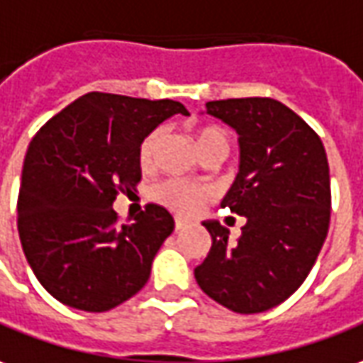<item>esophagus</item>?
I'll use <instances>...</instances> for the list:
<instances>
[{"mask_svg":"<svg viewBox=\"0 0 363 363\" xmlns=\"http://www.w3.org/2000/svg\"><path fill=\"white\" fill-rule=\"evenodd\" d=\"M186 227H187L186 221H184V219H179V217H177V219H176V231H182V229H186Z\"/></svg>","mask_w":363,"mask_h":363,"instance_id":"obj_1","label":"esophagus"}]
</instances>
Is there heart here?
Masks as SVG:
<instances>
[{"mask_svg": "<svg viewBox=\"0 0 363 363\" xmlns=\"http://www.w3.org/2000/svg\"><path fill=\"white\" fill-rule=\"evenodd\" d=\"M197 150L201 152L207 146H211L219 140H227L225 132L217 126H197L194 130ZM157 144H160V132H150L146 138L142 140L138 148V162L142 167H152L154 157H156ZM211 196L207 187L194 186L182 179H169L164 182L162 186L154 189V199L157 203L166 206L167 209L176 211L179 215H194L199 211V207L206 203Z\"/></svg>", "mask_w": 363, "mask_h": 363, "instance_id": "heart-1", "label": "heart"}]
</instances>
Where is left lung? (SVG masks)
<instances>
[{
	"mask_svg": "<svg viewBox=\"0 0 363 363\" xmlns=\"http://www.w3.org/2000/svg\"><path fill=\"white\" fill-rule=\"evenodd\" d=\"M207 114L239 134V174L221 201L247 223L229 241L219 221L196 281L209 298L239 314L284 302L318 259L330 225V169L318 134L274 99H227Z\"/></svg>",
	"mask_w": 363,
	"mask_h": 363,
	"instance_id": "obj_1",
	"label": "left lung"
}]
</instances>
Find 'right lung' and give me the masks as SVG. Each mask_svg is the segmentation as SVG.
Segmentation results:
<instances>
[{
    "mask_svg": "<svg viewBox=\"0 0 363 363\" xmlns=\"http://www.w3.org/2000/svg\"><path fill=\"white\" fill-rule=\"evenodd\" d=\"M182 102L89 92L52 116L31 140L17 199V231L37 281L57 301L106 312L148 282L174 217L150 203L118 225L112 203L142 177V140Z\"/></svg>",
    "mask_w": 363,
    "mask_h": 363,
    "instance_id": "right-lung-1",
    "label": "right lung"
}]
</instances>
